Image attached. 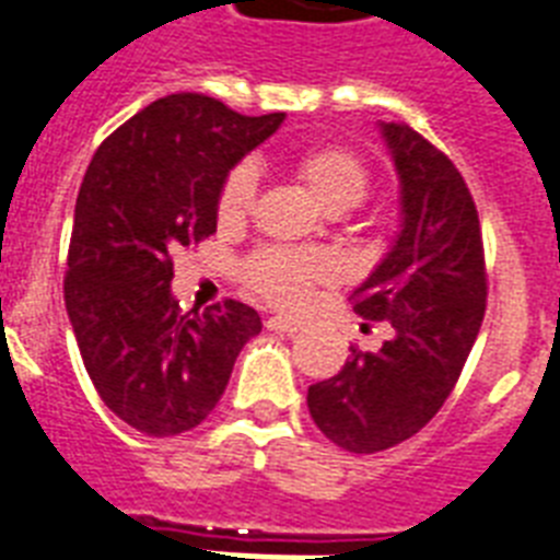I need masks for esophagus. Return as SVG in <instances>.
Wrapping results in <instances>:
<instances>
[{
	"mask_svg": "<svg viewBox=\"0 0 560 560\" xmlns=\"http://www.w3.org/2000/svg\"><path fill=\"white\" fill-rule=\"evenodd\" d=\"M266 326L271 329V332H285V335H294L298 329H301V324H298V320H292V317H283V315L268 317Z\"/></svg>",
	"mask_w": 560,
	"mask_h": 560,
	"instance_id": "obj_1",
	"label": "esophagus"
}]
</instances>
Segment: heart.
I'll return each instance as SVG.
<instances>
[{"label": "heart", "mask_w": 560, "mask_h": 560, "mask_svg": "<svg viewBox=\"0 0 560 560\" xmlns=\"http://www.w3.org/2000/svg\"><path fill=\"white\" fill-rule=\"evenodd\" d=\"M298 176L308 185L315 199L329 213H343L364 202L370 190V176L355 153L343 147H312L294 161ZM257 176L254 167L240 164L231 170V176L219 194V219L222 222H240L248 213L254 199ZM329 259L320 254L289 252V248H262L245 262V280L262 301L275 306L294 308L308 298V289L315 280L329 277Z\"/></svg>", "instance_id": "obj_1"}]
</instances>
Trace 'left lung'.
Here are the masks:
<instances>
[{"label": "left lung", "instance_id": "left-lung-1", "mask_svg": "<svg viewBox=\"0 0 560 560\" xmlns=\"http://www.w3.org/2000/svg\"><path fill=\"white\" fill-rule=\"evenodd\" d=\"M378 129L399 176L401 225L352 301L396 335L378 352L352 350L341 373L306 396L317 428L352 454L393 448L431 422L486 315L480 219L459 170L407 124Z\"/></svg>", "mask_w": 560, "mask_h": 560}]
</instances>
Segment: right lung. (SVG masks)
<instances>
[{
	"label": "right lung",
	"mask_w": 560,
	"mask_h": 560,
	"mask_svg": "<svg viewBox=\"0 0 560 560\" xmlns=\"http://www.w3.org/2000/svg\"><path fill=\"white\" fill-rule=\"evenodd\" d=\"M283 120L194 92L159 97L97 147L83 176L66 312L103 405L147 436L202 422L262 329L236 301L185 315L170 292V257L217 231L228 173Z\"/></svg>",
	"instance_id": "right-lung-1"
}]
</instances>
